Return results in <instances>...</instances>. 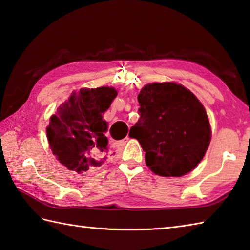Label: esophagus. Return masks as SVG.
Listing matches in <instances>:
<instances>
[{"mask_svg": "<svg viewBox=\"0 0 250 250\" xmlns=\"http://www.w3.org/2000/svg\"><path fill=\"white\" fill-rule=\"evenodd\" d=\"M129 140V135H126V137L124 139V140H121V141H117V142H115L113 144H115V146H122V145H125V143H126V141Z\"/></svg>", "mask_w": 250, "mask_h": 250, "instance_id": "34e87169", "label": "esophagus"}]
</instances>
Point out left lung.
<instances>
[{"mask_svg": "<svg viewBox=\"0 0 250 250\" xmlns=\"http://www.w3.org/2000/svg\"><path fill=\"white\" fill-rule=\"evenodd\" d=\"M140 119L129 135L145 152V163L160 176L180 177L196 167L211 140L210 122L198 98L176 83L147 84L141 90Z\"/></svg>", "mask_w": 250, "mask_h": 250, "instance_id": "1", "label": "left lung"}]
</instances>
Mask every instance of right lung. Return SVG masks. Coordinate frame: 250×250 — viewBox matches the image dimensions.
I'll return each mask as SVG.
<instances>
[{"label":"right lung","instance_id":"1","mask_svg":"<svg viewBox=\"0 0 250 250\" xmlns=\"http://www.w3.org/2000/svg\"><path fill=\"white\" fill-rule=\"evenodd\" d=\"M117 96L115 88H82L50 118L47 137L54 155L76 172L101 167L107 160V122L103 113Z\"/></svg>","mask_w":250,"mask_h":250}]
</instances>
